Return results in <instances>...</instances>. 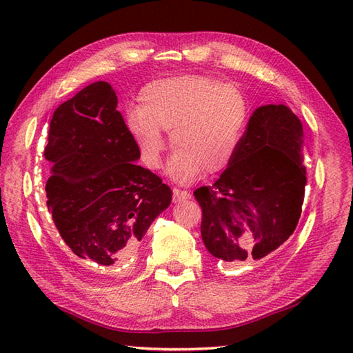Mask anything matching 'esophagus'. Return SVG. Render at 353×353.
<instances>
[{
    "label": "esophagus",
    "instance_id": "1",
    "mask_svg": "<svg viewBox=\"0 0 353 353\" xmlns=\"http://www.w3.org/2000/svg\"><path fill=\"white\" fill-rule=\"evenodd\" d=\"M172 196H174V201L190 200L191 199V194L188 191H183V190H179V188L172 190Z\"/></svg>",
    "mask_w": 353,
    "mask_h": 353
}]
</instances>
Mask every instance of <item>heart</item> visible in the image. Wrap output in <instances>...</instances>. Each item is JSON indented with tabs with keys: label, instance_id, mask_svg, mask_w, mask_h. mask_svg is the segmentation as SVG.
Masks as SVG:
<instances>
[{
	"label": "heart",
	"instance_id": "obj_1",
	"mask_svg": "<svg viewBox=\"0 0 353 353\" xmlns=\"http://www.w3.org/2000/svg\"><path fill=\"white\" fill-rule=\"evenodd\" d=\"M141 106L125 114V125L145 167H162L164 130L176 147L170 174L191 183L229 167L249 121V103L238 88L206 76H179L148 83Z\"/></svg>",
	"mask_w": 353,
	"mask_h": 353
}]
</instances>
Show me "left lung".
Segmentation results:
<instances>
[{"mask_svg": "<svg viewBox=\"0 0 353 353\" xmlns=\"http://www.w3.org/2000/svg\"><path fill=\"white\" fill-rule=\"evenodd\" d=\"M302 123L285 104L253 112L239 147L212 186L194 191L203 211L201 239L212 256L236 267L264 259L294 232L306 168Z\"/></svg>", "mask_w": 353, "mask_h": 353, "instance_id": "obj_1", "label": "left lung"}]
</instances>
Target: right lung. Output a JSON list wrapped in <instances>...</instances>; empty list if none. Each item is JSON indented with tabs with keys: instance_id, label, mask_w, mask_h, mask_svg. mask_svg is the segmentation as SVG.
<instances>
[{
	"instance_id": "1",
	"label": "right lung",
	"mask_w": 353,
	"mask_h": 353,
	"mask_svg": "<svg viewBox=\"0 0 353 353\" xmlns=\"http://www.w3.org/2000/svg\"><path fill=\"white\" fill-rule=\"evenodd\" d=\"M108 81H95L59 106L43 156L56 228L88 276L138 253L150 224L171 203L161 177L137 163L139 152Z\"/></svg>"
}]
</instances>
